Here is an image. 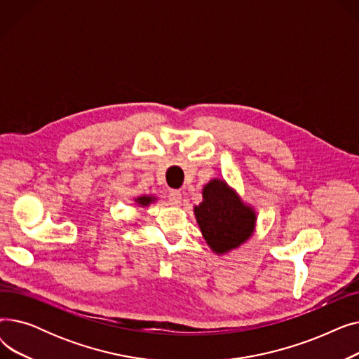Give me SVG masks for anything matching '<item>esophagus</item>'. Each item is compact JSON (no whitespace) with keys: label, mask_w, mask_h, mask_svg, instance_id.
<instances>
[{"label":"esophagus","mask_w":359,"mask_h":359,"mask_svg":"<svg viewBox=\"0 0 359 359\" xmlns=\"http://www.w3.org/2000/svg\"><path fill=\"white\" fill-rule=\"evenodd\" d=\"M168 202H170V205H175V206L180 205L182 194L179 191H172V192L168 194Z\"/></svg>","instance_id":"obj_1"}]
</instances>
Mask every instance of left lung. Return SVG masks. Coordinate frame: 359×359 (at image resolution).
I'll return each mask as SVG.
<instances>
[{"instance_id": "8db88e82", "label": "left lung", "mask_w": 359, "mask_h": 359, "mask_svg": "<svg viewBox=\"0 0 359 359\" xmlns=\"http://www.w3.org/2000/svg\"><path fill=\"white\" fill-rule=\"evenodd\" d=\"M202 196L203 201L194 210L195 217L203 238L217 255L229 253L250 238L256 212L227 183L212 179L205 184Z\"/></svg>"}]
</instances>
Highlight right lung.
Returning a JSON list of instances; mask_svg holds the SVG:
<instances>
[{"mask_svg": "<svg viewBox=\"0 0 359 359\" xmlns=\"http://www.w3.org/2000/svg\"><path fill=\"white\" fill-rule=\"evenodd\" d=\"M154 199H156V198H153V196H147V195H144V196L137 198V199H135V202H137L138 205H141V206H148L151 202H154Z\"/></svg>", "mask_w": 359, "mask_h": 359, "instance_id": "add662e5", "label": "right lung"}]
</instances>
